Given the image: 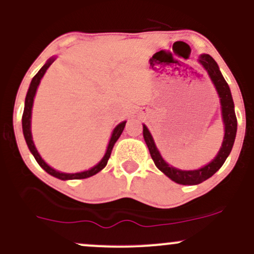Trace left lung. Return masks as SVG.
Returning <instances> with one entry per match:
<instances>
[{"instance_id": "left-lung-1", "label": "left lung", "mask_w": 254, "mask_h": 254, "mask_svg": "<svg viewBox=\"0 0 254 254\" xmlns=\"http://www.w3.org/2000/svg\"><path fill=\"white\" fill-rule=\"evenodd\" d=\"M199 63L205 68L208 71L209 76H210L212 83H214L215 88L217 90V94L220 97L221 101V110H222V119L224 123V137L222 142V147L214 160L204 167L199 170L194 171H182L178 168L172 167L162 159L160 155L159 150H157L154 139L151 137L149 130L147 127L143 125V137L145 143L148 145L150 156L153 159L154 164L162 173H165L168 178H171L173 182L182 185H197V184L203 183L204 180L209 179V178L214 176L216 172L222 167V165L226 161V159L232 151L233 144H234L235 136H237V116H235L234 111V103H233L232 93H230L228 83L226 82L224 77L221 74L220 69H218L217 63L210 55H200Z\"/></svg>"}]
</instances>
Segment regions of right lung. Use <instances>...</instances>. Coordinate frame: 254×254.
Here are the masks:
<instances>
[{"mask_svg": "<svg viewBox=\"0 0 254 254\" xmlns=\"http://www.w3.org/2000/svg\"><path fill=\"white\" fill-rule=\"evenodd\" d=\"M54 61H55V58L49 60L48 62H46L42 66V69L37 72L36 76L32 78L30 88H28L27 95H26V99H25V109H24V115H22V131H24V136L26 139V143H27V145H28V149H30L31 153L33 154L34 159L37 160V162L39 164V166L43 168L44 171H46L49 174H51V176L56 177L61 180L86 179V178H89V177L94 176V174H97L98 172H100L105 167V166L107 165V161H109L111 153H112L113 145H115L116 142L118 141L119 137H121L127 122H122L121 124H118L117 127H115V130H113V132H112V136H111L109 147H107L106 153H105V156L101 159V161L99 162L97 166H94V167L90 168V170L80 172V173H62V172H58L56 170H54L52 167H50V166L46 164V162L42 159V156L39 155V153H38L36 147H34L33 139H32V132H31V115H32V106H33V99H34V95H36L38 86H39V83H40V80H42V77L44 76V74H45V71L48 70L49 66L54 63Z\"/></svg>", "mask_w": 254, "mask_h": 254, "instance_id": "add662e5", "label": "right lung"}]
</instances>
